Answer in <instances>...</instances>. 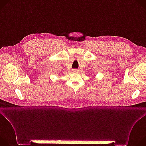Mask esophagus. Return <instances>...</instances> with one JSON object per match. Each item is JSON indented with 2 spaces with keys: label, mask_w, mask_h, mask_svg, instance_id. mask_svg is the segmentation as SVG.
Returning a JSON list of instances; mask_svg holds the SVG:
<instances>
[{
  "label": "esophagus",
  "mask_w": 146,
  "mask_h": 146,
  "mask_svg": "<svg viewBox=\"0 0 146 146\" xmlns=\"http://www.w3.org/2000/svg\"><path fill=\"white\" fill-rule=\"evenodd\" d=\"M73 71L74 73H78V72L80 71V70H79V69H73Z\"/></svg>",
  "instance_id": "34e87169"
}]
</instances>
